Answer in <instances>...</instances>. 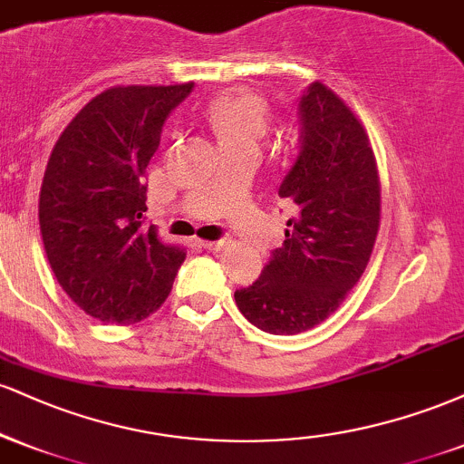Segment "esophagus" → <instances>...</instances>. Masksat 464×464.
Instances as JSON below:
<instances>
[{"instance_id":"1","label":"esophagus","mask_w":464,"mask_h":464,"mask_svg":"<svg viewBox=\"0 0 464 464\" xmlns=\"http://www.w3.org/2000/svg\"><path fill=\"white\" fill-rule=\"evenodd\" d=\"M228 244V239H214V242H202L207 250H222Z\"/></svg>"}]
</instances>
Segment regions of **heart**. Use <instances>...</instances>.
I'll list each match as a JSON object with an SVG mask.
<instances>
[{
    "label": "heart",
    "mask_w": 464,
    "mask_h": 464,
    "mask_svg": "<svg viewBox=\"0 0 464 464\" xmlns=\"http://www.w3.org/2000/svg\"><path fill=\"white\" fill-rule=\"evenodd\" d=\"M207 124L214 129L222 146L257 143L268 124V104L248 89H228L205 104Z\"/></svg>",
    "instance_id": "b5f03b06"
}]
</instances>
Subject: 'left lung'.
Segmentation results:
<instances>
[{"label": "left lung", "mask_w": 464, "mask_h": 464, "mask_svg": "<svg viewBox=\"0 0 464 464\" xmlns=\"http://www.w3.org/2000/svg\"><path fill=\"white\" fill-rule=\"evenodd\" d=\"M301 152L279 188L299 209L262 276L236 290L262 332L292 335L338 310L360 281L380 228V177L369 135L332 89L312 82L299 102Z\"/></svg>", "instance_id": "8db88e82"}]
</instances>
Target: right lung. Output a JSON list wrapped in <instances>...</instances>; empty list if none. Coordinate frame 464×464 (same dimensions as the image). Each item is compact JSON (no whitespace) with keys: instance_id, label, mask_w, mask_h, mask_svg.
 Instances as JSON below:
<instances>
[{"instance_id":"1","label":"right lung","mask_w":464,"mask_h":464,"mask_svg":"<svg viewBox=\"0 0 464 464\" xmlns=\"http://www.w3.org/2000/svg\"><path fill=\"white\" fill-rule=\"evenodd\" d=\"M194 82L113 87L69 121L47 161L41 237L58 284L80 310L130 324L163 305L185 250L143 227L146 174L172 109Z\"/></svg>"}]
</instances>
